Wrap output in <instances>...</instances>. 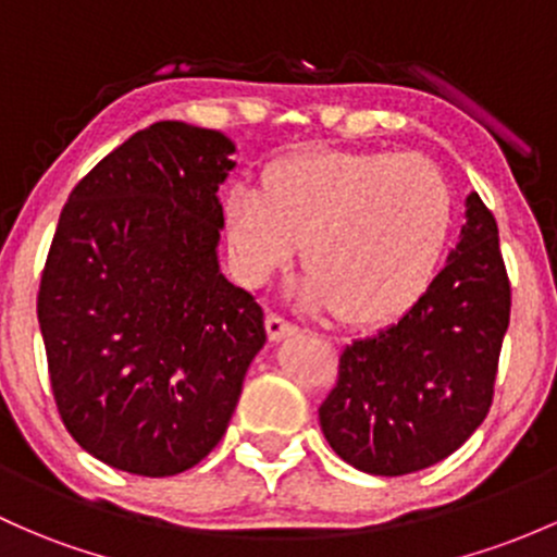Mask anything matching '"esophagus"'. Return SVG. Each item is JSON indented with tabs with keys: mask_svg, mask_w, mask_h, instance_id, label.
Returning <instances> with one entry per match:
<instances>
[{
	"mask_svg": "<svg viewBox=\"0 0 557 557\" xmlns=\"http://www.w3.org/2000/svg\"><path fill=\"white\" fill-rule=\"evenodd\" d=\"M265 329H268V337L276 339V343H278V339L289 337V334L297 332V326L292 324L289 319H284V315H278V313H268Z\"/></svg>",
	"mask_w": 557,
	"mask_h": 557,
	"instance_id": "obj_1",
	"label": "esophagus"
}]
</instances>
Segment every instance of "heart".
I'll use <instances>...</instances> for the list:
<instances>
[{
  "label": "heart",
  "mask_w": 557,
  "mask_h": 557,
  "mask_svg": "<svg viewBox=\"0 0 557 557\" xmlns=\"http://www.w3.org/2000/svg\"><path fill=\"white\" fill-rule=\"evenodd\" d=\"M451 233L433 161L398 151H315L273 166L262 194L233 188L225 238L238 276L262 284L302 244V300L348 324H382L422 300Z\"/></svg>",
  "instance_id": "b5f03b06"
}]
</instances>
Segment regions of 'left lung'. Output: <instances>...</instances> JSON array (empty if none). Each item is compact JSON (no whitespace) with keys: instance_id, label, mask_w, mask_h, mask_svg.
Masks as SVG:
<instances>
[{"instance_id":"left-lung-1","label":"left lung","mask_w":557,"mask_h":557,"mask_svg":"<svg viewBox=\"0 0 557 557\" xmlns=\"http://www.w3.org/2000/svg\"><path fill=\"white\" fill-rule=\"evenodd\" d=\"M444 271L398 324L345 345L337 385L319 409L329 446L372 475H406L457 451L486 420L510 278L481 196Z\"/></svg>"}]
</instances>
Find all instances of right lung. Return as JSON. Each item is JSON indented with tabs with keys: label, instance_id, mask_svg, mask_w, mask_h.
<instances>
[{
	"label": "right lung",
	"instance_id": "add662e5",
	"mask_svg": "<svg viewBox=\"0 0 557 557\" xmlns=\"http://www.w3.org/2000/svg\"><path fill=\"white\" fill-rule=\"evenodd\" d=\"M233 151L218 129L157 122L98 161L58 220L37 297L52 396L116 470L199 465L265 345L262 308L218 265Z\"/></svg>",
	"mask_w": 557,
	"mask_h": 557
}]
</instances>
